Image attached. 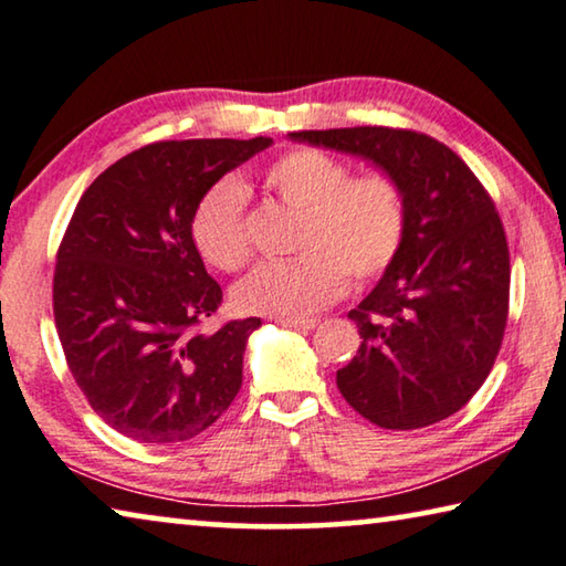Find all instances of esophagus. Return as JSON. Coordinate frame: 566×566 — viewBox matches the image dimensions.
Listing matches in <instances>:
<instances>
[{"label": "esophagus", "instance_id": "esophagus-1", "mask_svg": "<svg viewBox=\"0 0 566 566\" xmlns=\"http://www.w3.org/2000/svg\"><path fill=\"white\" fill-rule=\"evenodd\" d=\"M280 322L282 327H290V329H300V332H310V329H315L317 327V319H312V317H280L276 319Z\"/></svg>", "mask_w": 566, "mask_h": 566}]
</instances>
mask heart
I'll list each match as a JSON object with an SVG mask.
<instances>
[{"label":"heart","instance_id":"heart-1","mask_svg":"<svg viewBox=\"0 0 566 566\" xmlns=\"http://www.w3.org/2000/svg\"><path fill=\"white\" fill-rule=\"evenodd\" d=\"M262 184L302 213L300 256L262 264L231 297L244 312L300 317L327 307L357 284L378 280L396 262L408 229L406 188L388 168L349 176L343 158L300 146L269 160ZM191 239L201 259L219 272H239L251 256L247 188L237 178L213 181L191 213Z\"/></svg>","mask_w":566,"mask_h":566}]
</instances>
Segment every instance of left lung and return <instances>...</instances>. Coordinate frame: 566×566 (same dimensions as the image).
<instances>
[{
  "label": "left lung",
  "mask_w": 566,
  "mask_h": 566,
  "mask_svg": "<svg viewBox=\"0 0 566 566\" xmlns=\"http://www.w3.org/2000/svg\"><path fill=\"white\" fill-rule=\"evenodd\" d=\"M290 138L388 168L408 199L398 259L347 315L363 339L353 363L337 370L339 392L390 430L453 416L489 378L509 317V244L489 191L426 133L363 125Z\"/></svg>",
  "instance_id": "1"
}]
</instances>
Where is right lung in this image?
Listing matches in <instances>:
<instances>
[{
  "label": "right lung",
  "instance_id": "add662e5",
  "mask_svg": "<svg viewBox=\"0 0 566 566\" xmlns=\"http://www.w3.org/2000/svg\"><path fill=\"white\" fill-rule=\"evenodd\" d=\"M272 138L158 140L87 186L57 249L52 312L90 408L138 443L217 423L241 388L259 317L201 329L223 292L191 239L196 201Z\"/></svg>",
  "mask_w": 566,
  "mask_h": 566
}]
</instances>
